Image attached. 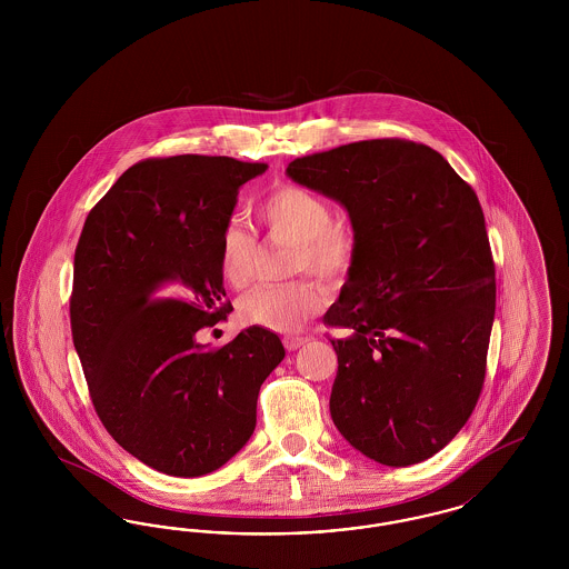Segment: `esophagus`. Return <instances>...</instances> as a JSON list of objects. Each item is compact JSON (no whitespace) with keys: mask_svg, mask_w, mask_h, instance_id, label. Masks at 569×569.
I'll return each instance as SVG.
<instances>
[{"mask_svg":"<svg viewBox=\"0 0 569 569\" xmlns=\"http://www.w3.org/2000/svg\"><path fill=\"white\" fill-rule=\"evenodd\" d=\"M309 341V337H283V346L288 352H295L300 346H305Z\"/></svg>","mask_w":569,"mask_h":569,"instance_id":"1","label":"esophagus"}]
</instances>
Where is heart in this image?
<instances>
[{"label": "heart", "instance_id": "obj_1", "mask_svg": "<svg viewBox=\"0 0 569 569\" xmlns=\"http://www.w3.org/2000/svg\"><path fill=\"white\" fill-rule=\"evenodd\" d=\"M256 219L271 241L297 244L292 256L295 274L341 279L356 258V230L343 217H330L322 196L300 186H279L267 193ZM260 244L239 223H228L219 239V274L232 290H244L256 272ZM326 290L302 277L283 286H262L241 298L239 316L244 325L277 332H292L326 307Z\"/></svg>", "mask_w": 569, "mask_h": 569}]
</instances>
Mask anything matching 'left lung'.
<instances>
[{"label": "left lung", "instance_id": "left-lung-1", "mask_svg": "<svg viewBox=\"0 0 569 569\" xmlns=\"http://www.w3.org/2000/svg\"><path fill=\"white\" fill-rule=\"evenodd\" d=\"M288 174L341 202L356 258L325 325L339 371L330 416L388 467L431 459L469 420L487 376L495 262L476 191L431 147L376 138L297 158Z\"/></svg>", "mask_w": 569, "mask_h": 569}]
</instances>
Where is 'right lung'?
I'll return each instance as SVG.
<instances>
[{
	"instance_id": "1",
	"label": "right lung",
	"mask_w": 569,
	"mask_h": 569,
	"mask_svg": "<svg viewBox=\"0 0 569 569\" xmlns=\"http://www.w3.org/2000/svg\"><path fill=\"white\" fill-rule=\"evenodd\" d=\"M267 168L149 158L82 226L70 325L89 397L110 437L166 476L196 478L232 459L256 429L262 381L286 356L260 326L213 350L196 341L232 311L219 239L241 186Z\"/></svg>"
}]
</instances>
